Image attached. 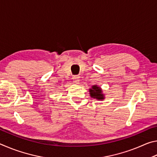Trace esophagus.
<instances>
[{"instance_id":"obj_1","label":"esophagus","mask_w":157,"mask_h":157,"mask_svg":"<svg viewBox=\"0 0 157 157\" xmlns=\"http://www.w3.org/2000/svg\"><path fill=\"white\" fill-rule=\"evenodd\" d=\"M73 81H74V82H75V83H76V84L79 83V76H78V75H74L73 77Z\"/></svg>"}]
</instances>
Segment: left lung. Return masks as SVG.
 Masks as SVG:
<instances>
[{
  "label": "left lung",
  "instance_id": "left-lung-1",
  "mask_svg": "<svg viewBox=\"0 0 157 157\" xmlns=\"http://www.w3.org/2000/svg\"><path fill=\"white\" fill-rule=\"evenodd\" d=\"M89 92L92 98H96L98 100L104 99V95L102 94V90L97 86H93L92 89H90Z\"/></svg>",
  "mask_w": 157,
  "mask_h": 157
}]
</instances>
